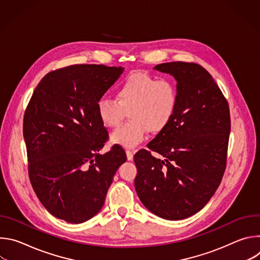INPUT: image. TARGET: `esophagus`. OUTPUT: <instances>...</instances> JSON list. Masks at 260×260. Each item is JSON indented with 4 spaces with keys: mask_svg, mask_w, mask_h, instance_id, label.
Instances as JSON below:
<instances>
[{
    "mask_svg": "<svg viewBox=\"0 0 260 260\" xmlns=\"http://www.w3.org/2000/svg\"><path fill=\"white\" fill-rule=\"evenodd\" d=\"M125 152H126V157H127V159H128V160H132L133 157H134L135 151H134V150H126Z\"/></svg>",
    "mask_w": 260,
    "mask_h": 260,
    "instance_id": "obj_1",
    "label": "esophagus"
}]
</instances>
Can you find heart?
Returning <instances> with one entry per match:
<instances>
[{"label": "heart", "instance_id": "1", "mask_svg": "<svg viewBox=\"0 0 260 260\" xmlns=\"http://www.w3.org/2000/svg\"><path fill=\"white\" fill-rule=\"evenodd\" d=\"M177 104L178 90L173 82L138 72L120 83L115 99H100L96 112L108 128L117 127L128 112L131 121L112 133L111 142L134 148L144 141L148 131L157 134L170 124Z\"/></svg>", "mask_w": 260, "mask_h": 260}]
</instances>
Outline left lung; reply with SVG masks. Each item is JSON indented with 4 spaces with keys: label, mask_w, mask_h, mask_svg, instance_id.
<instances>
[{
    "label": "left lung",
    "mask_w": 260,
    "mask_h": 260,
    "mask_svg": "<svg viewBox=\"0 0 260 260\" xmlns=\"http://www.w3.org/2000/svg\"><path fill=\"white\" fill-rule=\"evenodd\" d=\"M177 81L178 104L170 124L135 154V188L142 204L167 220L201 211L217 190L226 166L229 104L209 72L193 62L153 68ZM150 151L164 159L152 157Z\"/></svg>",
    "instance_id": "8db88e82"
}]
</instances>
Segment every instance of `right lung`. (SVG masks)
<instances>
[{
	"instance_id": "add662e5",
	"label": "right lung",
	"mask_w": 260,
	"mask_h": 260,
	"mask_svg": "<svg viewBox=\"0 0 260 260\" xmlns=\"http://www.w3.org/2000/svg\"><path fill=\"white\" fill-rule=\"evenodd\" d=\"M122 67L74 64L48 73L36 87L23 118L31 186L54 217L79 224L95 216L118 168L126 161L114 145L101 154L108 132L96 104Z\"/></svg>"
}]
</instances>
